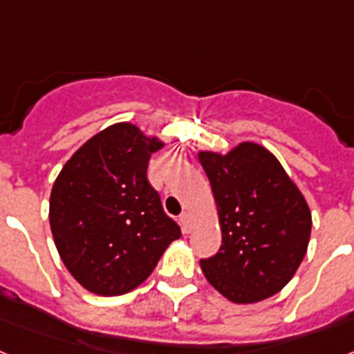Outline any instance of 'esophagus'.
Instances as JSON below:
<instances>
[{
	"mask_svg": "<svg viewBox=\"0 0 354 354\" xmlns=\"http://www.w3.org/2000/svg\"><path fill=\"white\" fill-rule=\"evenodd\" d=\"M180 226H183L184 233L192 232V226H194V218H192V215H189L188 212H184L183 215H180Z\"/></svg>",
	"mask_w": 354,
	"mask_h": 354,
	"instance_id": "esophagus-1",
	"label": "esophagus"
}]
</instances>
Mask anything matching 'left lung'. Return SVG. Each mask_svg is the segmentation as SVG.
Masks as SVG:
<instances>
[{
  "label": "left lung",
  "mask_w": 354,
  "mask_h": 354,
  "mask_svg": "<svg viewBox=\"0 0 354 354\" xmlns=\"http://www.w3.org/2000/svg\"><path fill=\"white\" fill-rule=\"evenodd\" d=\"M212 184L223 246L201 261L209 284L233 304L270 299L302 264L311 212L299 186L268 148L239 142L227 153H197Z\"/></svg>",
  "instance_id": "1"
}]
</instances>
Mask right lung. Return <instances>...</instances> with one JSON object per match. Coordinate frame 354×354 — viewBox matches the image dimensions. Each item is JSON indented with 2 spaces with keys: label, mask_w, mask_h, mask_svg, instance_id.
I'll use <instances>...</instances> for the list:
<instances>
[{
  "label": "right lung",
  "mask_w": 354,
  "mask_h": 354,
  "mask_svg": "<svg viewBox=\"0 0 354 354\" xmlns=\"http://www.w3.org/2000/svg\"><path fill=\"white\" fill-rule=\"evenodd\" d=\"M162 146L133 122H115L90 137L52 186L55 248L90 293L118 297L141 286L180 236L146 179L148 160Z\"/></svg>",
  "instance_id": "add662e5"
}]
</instances>
